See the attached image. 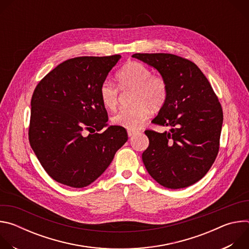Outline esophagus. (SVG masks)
<instances>
[{
  "label": "esophagus",
  "instance_id": "34e87169",
  "mask_svg": "<svg viewBox=\"0 0 249 249\" xmlns=\"http://www.w3.org/2000/svg\"><path fill=\"white\" fill-rule=\"evenodd\" d=\"M138 133H139L138 131H130V130H129V131H128V136H129V137H133L134 135H136V134H138Z\"/></svg>",
  "mask_w": 249,
  "mask_h": 249
}]
</instances>
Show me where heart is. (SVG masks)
<instances>
[{"mask_svg": "<svg viewBox=\"0 0 249 249\" xmlns=\"http://www.w3.org/2000/svg\"><path fill=\"white\" fill-rule=\"evenodd\" d=\"M118 87L122 89H135L131 108H123L112 116V123L130 131L140 129L151 116L152 109L161 108L167 97V85L160 76H154L144 64L129 62L116 74ZM99 97L105 108L114 109L118 104V90L114 85L104 82L99 89Z\"/></svg>", "mask_w": 249, "mask_h": 249, "instance_id": "1", "label": "heart"}]
</instances>
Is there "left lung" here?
Listing matches in <instances>:
<instances>
[{
    "label": "left lung",
    "mask_w": 249,
    "mask_h": 249,
    "mask_svg": "<svg viewBox=\"0 0 249 249\" xmlns=\"http://www.w3.org/2000/svg\"><path fill=\"white\" fill-rule=\"evenodd\" d=\"M156 69L167 85V97L153 123L168 131L147 130L150 145L142 160L153 178L170 189L188 187L205 176L220 145L223 109L201 70L166 53L132 55Z\"/></svg>",
    "instance_id": "1"
}]
</instances>
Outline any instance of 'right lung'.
I'll return each instance as SVG.
<instances>
[{"label": "right lung", "mask_w": 249, "mask_h": 249, "mask_svg": "<svg viewBox=\"0 0 249 249\" xmlns=\"http://www.w3.org/2000/svg\"><path fill=\"white\" fill-rule=\"evenodd\" d=\"M120 55L69 59L48 73L31 97L30 146L50 177L83 188L105 171L126 143L123 127L108 126L99 97ZM104 126L107 130L96 132Z\"/></svg>", "instance_id": "add662e5"}]
</instances>
